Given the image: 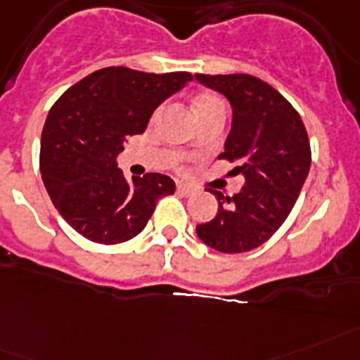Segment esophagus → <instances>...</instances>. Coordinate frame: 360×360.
I'll return each mask as SVG.
<instances>
[{
  "instance_id": "34e87169",
  "label": "esophagus",
  "mask_w": 360,
  "mask_h": 360,
  "mask_svg": "<svg viewBox=\"0 0 360 360\" xmlns=\"http://www.w3.org/2000/svg\"><path fill=\"white\" fill-rule=\"evenodd\" d=\"M176 191L180 193V195H184V197H189V195H193V193H195V187L189 186V184L178 182L176 184Z\"/></svg>"
}]
</instances>
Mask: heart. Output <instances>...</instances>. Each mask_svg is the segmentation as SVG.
Instances as JSON below:
<instances>
[{
    "label": "heart",
    "mask_w": 360,
    "mask_h": 360,
    "mask_svg": "<svg viewBox=\"0 0 360 360\" xmlns=\"http://www.w3.org/2000/svg\"><path fill=\"white\" fill-rule=\"evenodd\" d=\"M222 101L215 95H200L197 99V112L200 110H206V108H212V106H221Z\"/></svg>",
    "instance_id": "1"
}]
</instances>
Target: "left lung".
Returning a JSON list of instances; mask_svg holds the SVG:
<instances>
[{"instance_id": "8db88e82", "label": "left lung", "mask_w": 360, "mask_h": 360, "mask_svg": "<svg viewBox=\"0 0 360 360\" xmlns=\"http://www.w3.org/2000/svg\"><path fill=\"white\" fill-rule=\"evenodd\" d=\"M197 80L221 91L233 110L221 160L236 163L245 186L233 197L210 189L219 212L198 224L202 243L224 254L254 250L274 236L296 204L311 167V145L300 114L265 80L246 73Z\"/></svg>"}]
</instances>
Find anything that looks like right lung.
Masks as SVG:
<instances>
[{
    "label": "right lung",
    "mask_w": 360,
    "mask_h": 360,
    "mask_svg": "<svg viewBox=\"0 0 360 360\" xmlns=\"http://www.w3.org/2000/svg\"><path fill=\"white\" fill-rule=\"evenodd\" d=\"M191 80L187 71L105 68L53 105L41 130L40 173L77 233L99 245L124 243L147 226L160 197L173 195L169 176L147 173L129 182L115 158L124 138L145 132L154 110Z\"/></svg>",
    "instance_id": "obj_1"
}]
</instances>
